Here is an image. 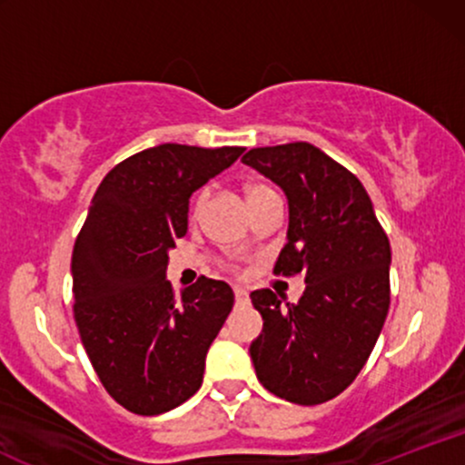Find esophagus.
<instances>
[{"label": "esophagus", "mask_w": 465, "mask_h": 465, "mask_svg": "<svg viewBox=\"0 0 465 465\" xmlns=\"http://www.w3.org/2000/svg\"><path fill=\"white\" fill-rule=\"evenodd\" d=\"M233 297H236V303H249V292L244 288H233Z\"/></svg>", "instance_id": "obj_1"}]
</instances>
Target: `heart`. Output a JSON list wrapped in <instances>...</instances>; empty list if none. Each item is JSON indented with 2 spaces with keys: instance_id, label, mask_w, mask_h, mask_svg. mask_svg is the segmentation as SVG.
I'll return each mask as SVG.
<instances>
[{
  "instance_id": "1",
  "label": "heart",
  "mask_w": 465,
  "mask_h": 465,
  "mask_svg": "<svg viewBox=\"0 0 465 465\" xmlns=\"http://www.w3.org/2000/svg\"><path fill=\"white\" fill-rule=\"evenodd\" d=\"M262 190H269V188H266V185H260V183H255V185H249V188H247V196H253L255 192H262ZM205 196H207V192H201V194L196 196V203H194V212H199V210H201V205H203V201H205Z\"/></svg>"
}]
</instances>
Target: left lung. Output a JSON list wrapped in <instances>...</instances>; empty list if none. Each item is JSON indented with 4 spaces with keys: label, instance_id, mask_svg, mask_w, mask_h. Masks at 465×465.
<instances>
[{
    "label": "left lung",
    "instance_id": "left-lung-1",
    "mask_svg": "<svg viewBox=\"0 0 465 465\" xmlns=\"http://www.w3.org/2000/svg\"><path fill=\"white\" fill-rule=\"evenodd\" d=\"M242 162L284 190L286 244L275 273H302L297 303L251 292L264 325L251 343L258 381L288 402H328L370 359L389 312L391 247L365 188L308 142L251 148Z\"/></svg>",
    "mask_w": 465,
    "mask_h": 465
}]
</instances>
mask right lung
Wrapping results in <instances>:
<instances>
[{
    "label": "right lung",
    "mask_w": 465,
    "mask_h": 465,
    "mask_svg": "<svg viewBox=\"0 0 465 465\" xmlns=\"http://www.w3.org/2000/svg\"><path fill=\"white\" fill-rule=\"evenodd\" d=\"M242 151L159 143L95 190L72 253L74 319L100 382L131 413H165L199 391L233 291L199 277L177 297L168 251L188 232L190 196Z\"/></svg>",
    "instance_id": "obj_1"
}]
</instances>
